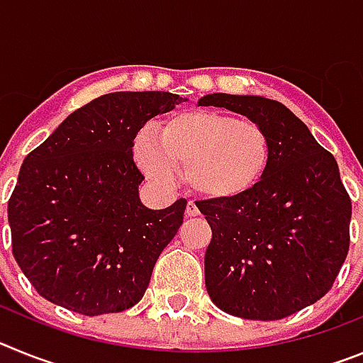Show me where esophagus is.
<instances>
[{
	"mask_svg": "<svg viewBox=\"0 0 363 363\" xmlns=\"http://www.w3.org/2000/svg\"><path fill=\"white\" fill-rule=\"evenodd\" d=\"M200 214V209L196 207V203H192V201H189L187 207H185V216L187 218H192V216H198Z\"/></svg>",
	"mask_w": 363,
	"mask_h": 363,
	"instance_id": "1",
	"label": "esophagus"
}]
</instances>
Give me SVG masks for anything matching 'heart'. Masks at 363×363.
Returning a JSON list of instances; mask_svg holds the SVG:
<instances>
[{
	"label": "heart",
	"mask_w": 363,
	"mask_h": 363,
	"mask_svg": "<svg viewBox=\"0 0 363 363\" xmlns=\"http://www.w3.org/2000/svg\"><path fill=\"white\" fill-rule=\"evenodd\" d=\"M134 150L154 182L174 184L179 171L194 194L227 201L247 194L265 174L271 140L256 121L201 111L172 116L158 129L156 142L145 136Z\"/></svg>",
	"instance_id": "heart-1"
}]
</instances>
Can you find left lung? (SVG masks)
Here are the masks:
<instances>
[{
  "label": "left lung",
  "mask_w": 363,
  "mask_h": 363,
  "mask_svg": "<svg viewBox=\"0 0 363 363\" xmlns=\"http://www.w3.org/2000/svg\"><path fill=\"white\" fill-rule=\"evenodd\" d=\"M198 105L238 112L271 140L267 171L247 194L196 201L213 230L207 293L238 318L291 316L325 296L347 256L351 200L338 163L277 99L214 92Z\"/></svg>",
  "instance_id": "1"
}]
</instances>
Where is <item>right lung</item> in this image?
<instances>
[{"label":"right lung","mask_w":363,"mask_h":363,"mask_svg":"<svg viewBox=\"0 0 363 363\" xmlns=\"http://www.w3.org/2000/svg\"><path fill=\"white\" fill-rule=\"evenodd\" d=\"M182 101L160 91L99 96L25 158L9 225L12 255L41 296L86 316L142 300L187 201L160 211L142 203L133 142L150 118Z\"/></svg>","instance_id":"add662e5"}]
</instances>
